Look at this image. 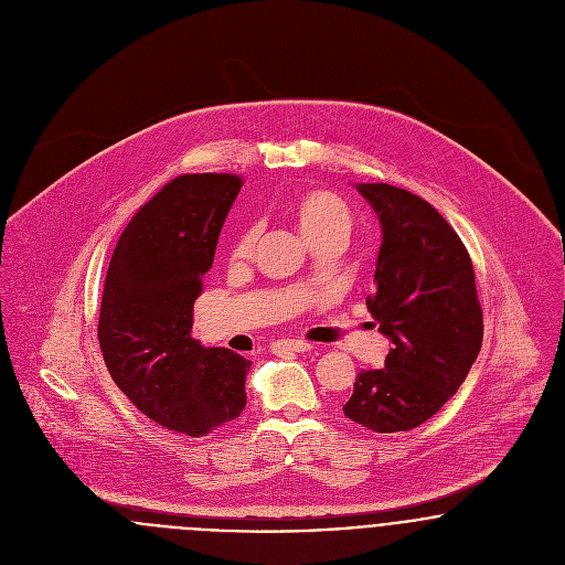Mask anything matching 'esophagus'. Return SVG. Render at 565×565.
Segmentation results:
<instances>
[{"label":"esophagus","instance_id":"1","mask_svg":"<svg viewBox=\"0 0 565 565\" xmlns=\"http://www.w3.org/2000/svg\"><path fill=\"white\" fill-rule=\"evenodd\" d=\"M313 345L305 339H280L271 343L274 352H309Z\"/></svg>","mask_w":565,"mask_h":565}]
</instances>
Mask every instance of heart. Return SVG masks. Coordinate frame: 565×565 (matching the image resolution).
<instances>
[{
    "label": "heart",
    "instance_id": "heart-1",
    "mask_svg": "<svg viewBox=\"0 0 565 565\" xmlns=\"http://www.w3.org/2000/svg\"><path fill=\"white\" fill-rule=\"evenodd\" d=\"M291 215L309 245L322 239H332V237L345 242L352 231V213L348 204L337 193L326 189L302 191L291 202ZM256 239H258V228L245 226L231 245V260L233 263L247 260L254 252Z\"/></svg>",
    "mask_w": 565,
    "mask_h": 565
}]
</instances>
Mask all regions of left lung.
<instances>
[{"instance_id":"obj_1","label":"left lung","mask_w":565,"mask_h":565,"mask_svg":"<svg viewBox=\"0 0 565 565\" xmlns=\"http://www.w3.org/2000/svg\"><path fill=\"white\" fill-rule=\"evenodd\" d=\"M383 226L367 309L394 343L383 370H361L345 417L374 433L411 430L466 381L483 343L472 258L422 198L385 182L359 184Z\"/></svg>"}]
</instances>
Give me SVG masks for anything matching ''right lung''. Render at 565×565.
Returning a JSON list of instances; mask_svg holds the SVG:
<instances>
[{
  "label": "right lung",
  "mask_w": 565,
  "mask_h": 565,
  "mask_svg": "<svg viewBox=\"0 0 565 565\" xmlns=\"http://www.w3.org/2000/svg\"><path fill=\"white\" fill-rule=\"evenodd\" d=\"M235 173H182L139 209L115 245L97 339L115 385L164 428L204 437L242 415L252 361L191 337Z\"/></svg>",
  "instance_id": "right-lung-1"
}]
</instances>
